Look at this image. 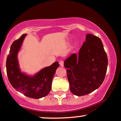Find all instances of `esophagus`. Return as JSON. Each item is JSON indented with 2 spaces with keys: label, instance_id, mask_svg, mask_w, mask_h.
Wrapping results in <instances>:
<instances>
[{
  "label": "esophagus",
  "instance_id": "obj_1",
  "mask_svg": "<svg viewBox=\"0 0 121 121\" xmlns=\"http://www.w3.org/2000/svg\"><path fill=\"white\" fill-rule=\"evenodd\" d=\"M59 64H60V67H63L64 66V62H63V61H60V62H59Z\"/></svg>",
  "mask_w": 121,
  "mask_h": 121
}]
</instances>
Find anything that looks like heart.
<instances>
[{"instance_id":"b5f03b06","label":"heart","mask_w":121,"mask_h":121,"mask_svg":"<svg viewBox=\"0 0 121 121\" xmlns=\"http://www.w3.org/2000/svg\"><path fill=\"white\" fill-rule=\"evenodd\" d=\"M69 42H70V39H67V40H65V41H64V44H68L69 43ZM75 45H74L73 47V48L75 47Z\"/></svg>"}]
</instances>
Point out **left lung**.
Returning <instances> with one entry per match:
<instances>
[{"label": "left lung", "instance_id": "8db88e82", "mask_svg": "<svg viewBox=\"0 0 121 121\" xmlns=\"http://www.w3.org/2000/svg\"><path fill=\"white\" fill-rule=\"evenodd\" d=\"M108 59L100 39L86 35L78 55L73 53L64 61L70 91L80 96L98 89L106 74Z\"/></svg>", "mask_w": 121, "mask_h": 121}]
</instances>
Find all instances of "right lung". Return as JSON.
I'll list each match as a JSON object with an SVG mask.
<instances>
[{
  "instance_id": "add662e5",
  "label": "right lung",
  "mask_w": 121,
  "mask_h": 121,
  "mask_svg": "<svg viewBox=\"0 0 121 121\" xmlns=\"http://www.w3.org/2000/svg\"><path fill=\"white\" fill-rule=\"evenodd\" d=\"M26 35H22L11 44L6 59V73L11 85L17 91L30 98L40 99L50 92L53 78L59 64L54 62L33 76L21 72L17 55Z\"/></svg>"
}]
</instances>
